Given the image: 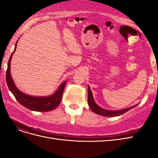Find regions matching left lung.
I'll return each instance as SVG.
<instances>
[{
    "label": "left lung",
    "instance_id": "8db88e82",
    "mask_svg": "<svg viewBox=\"0 0 158 158\" xmlns=\"http://www.w3.org/2000/svg\"><path fill=\"white\" fill-rule=\"evenodd\" d=\"M88 106L93 112L97 113L98 114H100V115L105 116V117H117V116L121 115V114L127 112L128 111H129V110H131L132 108L136 107L138 105L137 104L136 106H134L132 107H128L127 109H124L122 110H118V111H109V110H106L102 108L101 107H99L96 103H95L90 87L88 85Z\"/></svg>",
    "mask_w": 158,
    "mask_h": 158
}]
</instances>
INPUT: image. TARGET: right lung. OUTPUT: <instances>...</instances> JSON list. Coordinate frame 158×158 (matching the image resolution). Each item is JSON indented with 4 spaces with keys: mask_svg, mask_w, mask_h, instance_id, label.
I'll use <instances>...</instances> for the list:
<instances>
[{
    "mask_svg": "<svg viewBox=\"0 0 158 158\" xmlns=\"http://www.w3.org/2000/svg\"><path fill=\"white\" fill-rule=\"evenodd\" d=\"M17 43L18 41L16 43L15 48H14V50L10 55V59H9L6 73V81L9 89L10 90V92L14 95L17 101L22 105L23 106L27 109L35 111H52L60 104L62 97H63L65 85L67 81H65V82L62 83L58 89L53 94L49 95V96L34 97L22 92L21 91L18 89V88H16L10 74V61L13 53L16 49Z\"/></svg>",
    "mask_w": 158,
    "mask_h": 158,
    "instance_id": "add662e5",
    "label": "right lung"
}]
</instances>
